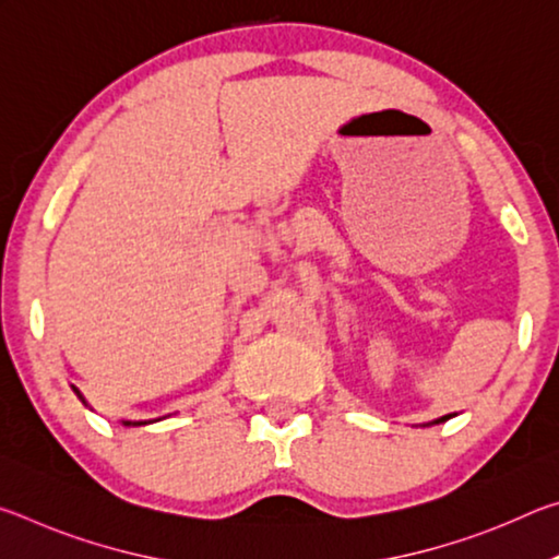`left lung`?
<instances>
[{"label": "left lung", "mask_w": 559, "mask_h": 559, "mask_svg": "<svg viewBox=\"0 0 559 559\" xmlns=\"http://www.w3.org/2000/svg\"><path fill=\"white\" fill-rule=\"evenodd\" d=\"M451 416H456V414H447V416H441V419H433V421H429V424H441V421H447V419H451Z\"/></svg>", "instance_id": "1"}]
</instances>
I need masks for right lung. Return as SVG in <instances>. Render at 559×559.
Listing matches in <instances>:
<instances>
[{
    "mask_svg": "<svg viewBox=\"0 0 559 559\" xmlns=\"http://www.w3.org/2000/svg\"><path fill=\"white\" fill-rule=\"evenodd\" d=\"M71 390L75 392V396H79V400L88 406V402H86V396H83L81 392H79V386H73L71 384ZM159 419H165V416H159ZM159 419H145V421H122V427H145V424H153V421H159Z\"/></svg>",
    "mask_w": 559,
    "mask_h": 559,
    "instance_id": "right-lung-1",
    "label": "right lung"
}]
</instances>
